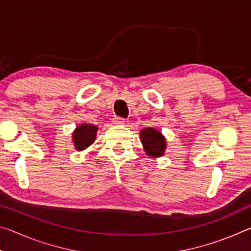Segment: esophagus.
I'll return each mask as SVG.
<instances>
[{
	"label": "esophagus",
	"mask_w": 251,
	"mask_h": 251,
	"mask_svg": "<svg viewBox=\"0 0 251 251\" xmlns=\"http://www.w3.org/2000/svg\"><path fill=\"white\" fill-rule=\"evenodd\" d=\"M113 123L115 125H124L125 124V120L122 117H114L113 118Z\"/></svg>",
	"instance_id": "1"
}]
</instances>
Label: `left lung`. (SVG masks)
Wrapping results in <instances>:
<instances>
[{
    "label": "left lung",
    "mask_w": 251,
    "mask_h": 251,
    "mask_svg": "<svg viewBox=\"0 0 251 251\" xmlns=\"http://www.w3.org/2000/svg\"><path fill=\"white\" fill-rule=\"evenodd\" d=\"M141 141L146 154L151 157H160L166 150V139L155 128H144L141 130Z\"/></svg>",
    "instance_id": "obj_1"
}]
</instances>
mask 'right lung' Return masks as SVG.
<instances>
[{"label":"right lung","instance_id":"1","mask_svg":"<svg viewBox=\"0 0 251 251\" xmlns=\"http://www.w3.org/2000/svg\"><path fill=\"white\" fill-rule=\"evenodd\" d=\"M97 129V126L92 124H82L76 127L72 136L76 150L84 151L85 148L91 146L96 138Z\"/></svg>","mask_w":251,"mask_h":251}]
</instances>
